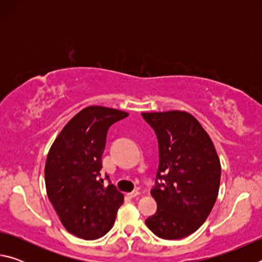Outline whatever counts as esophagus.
<instances>
[{"instance_id": "34e87169", "label": "esophagus", "mask_w": 262, "mask_h": 262, "mask_svg": "<svg viewBox=\"0 0 262 262\" xmlns=\"http://www.w3.org/2000/svg\"><path fill=\"white\" fill-rule=\"evenodd\" d=\"M127 195L129 198H136V196H139V195H140V192H139V190H133V192L128 193Z\"/></svg>"}]
</instances>
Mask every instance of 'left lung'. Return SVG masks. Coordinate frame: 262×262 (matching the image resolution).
Masks as SVG:
<instances>
[{
  "label": "left lung",
  "mask_w": 262,
  "mask_h": 262,
  "mask_svg": "<svg viewBox=\"0 0 262 262\" xmlns=\"http://www.w3.org/2000/svg\"><path fill=\"white\" fill-rule=\"evenodd\" d=\"M156 133L159 164L151 190L157 211L145 220L162 239L185 238L205 223L219 195L221 163L201 123L185 111L142 113Z\"/></svg>",
  "instance_id": "left-lung-1"
}]
</instances>
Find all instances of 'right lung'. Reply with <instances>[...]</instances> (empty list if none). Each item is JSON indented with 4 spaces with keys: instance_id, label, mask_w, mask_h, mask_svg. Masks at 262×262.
Here are the masks:
<instances>
[{
    "instance_id": "obj_1",
    "label": "right lung",
    "mask_w": 262,
    "mask_h": 262,
    "mask_svg": "<svg viewBox=\"0 0 262 262\" xmlns=\"http://www.w3.org/2000/svg\"><path fill=\"white\" fill-rule=\"evenodd\" d=\"M128 113L88 106L72 118L48 151L45 165L47 196L67 231L85 241L112 229L123 194L100 178L108 128Z\"/></svg>"
}]
</instances>
